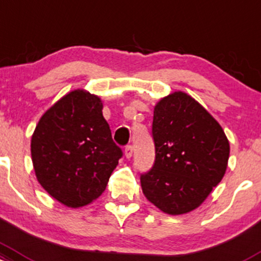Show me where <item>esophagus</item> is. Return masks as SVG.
I'll list each match as a JSON object with an SVG mask.
<instances>
[{"mask_svg": "<svg viewBox=\"0 0 261 261\" xmlns=\"http://www.w3.org/2000/svg\"><path fill=\"white\" fill-rule=\"evenodd\" d=\"M133 152H134L133 146H126V147H125V151H124V153H125V157H126V159H131V157H133Z\"/></svg>", "mask_w": 261, "mask_h": 261, "instance_id": "esophagus-1", "label": "esophagus"}]
</instances>
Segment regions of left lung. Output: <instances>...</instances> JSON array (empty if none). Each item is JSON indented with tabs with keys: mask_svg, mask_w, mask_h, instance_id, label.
Returning a JSON list of instances; mask_svg holds the SVG:
<instances>
[{
	"mask_svg": "<svg viewBox=\"0 0 261 261\" xmlns=\"http://www.w3.org/2000/svg\"><path fill=\"white\" fill-rule=\"evenodd\" d=\"M153 167L141 174L148 202L170 216L198 208L224 177L230 147L222 126L196 99L174 91L154 105Z\"/></svg>",
	"mask_w": 261,
	"mask_h": 261,
	"instance_id": "obj_1",
	"label": "left lung"
}]
</instances>
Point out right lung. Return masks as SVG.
<instances>
[{
  "mask_svg": "<svg viewBox=\"0 0 261 261\" xmlns=\"http://www.w3.org/2000/svg\"><path fill=\"white\" fill-rule=\"evenodd\" d=\"M37 181L62 204L79 208L107 188L122 156L102 116V101L71 90L43 114L31 140Z\"/></svg>",
  "mask_w": 261,
  "mask_h": 261,
  "instance_id": "1",
  "label": "right lung"
}]
</instances>
